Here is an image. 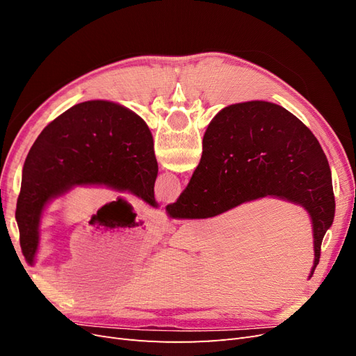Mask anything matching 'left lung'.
Masks as SVG:
<instances>
[{
    "label": "left lung",
    "instance_id": "8db88e82",
    "mask_svg": "<svg viewBox=\"0 0 356 356\" xmlns=\"http://www.w3.org/2000/svg\"><path fill=\"white\" fill-rule=\"evenodd\" d=\"M157 160L147 123L108 101L74 105L35 139L22 170L16 221L25 260L34 264L46 204L77 186L129 191L157 208Z\"/></svg>",
    "mask_w": 356,
    "mask_h": 356
}]
</instances>
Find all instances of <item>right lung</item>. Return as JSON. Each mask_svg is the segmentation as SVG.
<instances>
[{
	"label": "right lung",
	"instance_id": "1",
	"mask_svg": "<svg viewBox=\"0 0 356 356\" xmlns=\"http://www.w3.org/2000/svg\"><path fill=\"white\" fill-rule=\"evenodd\" d=\"M279 197L303 207L314 227V275L336 212L328 160L298 118L266 101L225 106L203 136L200 163L169 217L211 218L245 202Z\"/></svg>",
	"mask_w": 356,
	"mask_h": 356
}]
</instances>
